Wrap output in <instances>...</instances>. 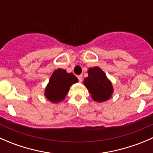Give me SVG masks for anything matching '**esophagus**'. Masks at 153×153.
I'll use <instances>...</instances> for the list:
<instances>
[{
    "label": "esophagus",
    "mask_w": 153,
    "mask_h": 153,
    "mask_svg": "<svg viewBox=\"0 0 153 153\" xmlns=\"http://www.w3.org/2000/svg\"><path fill=\"white\" fill-rule=\"evenodd\" d=\"M78 81H79V82H81V81H82V80H83V76L81 75H78Z\"/></svg>",
    "instance_id": "34e87169"
}]
</instances>
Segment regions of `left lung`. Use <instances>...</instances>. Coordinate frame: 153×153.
<instances>
[{
  "mask_svg": "<svg viewBox=\"0 0 153 153\" xmlns=\"http://www.w3.org/2000/svg\"><path fill=\"white\" fill-rule=\"evenodd\" d=\"M84 84L91 94L92 99L97 102L107 101L113 92L112 83L99 67L88 69V77L84 78Z\"/></svg>",
  "mask_w": 153,
  "mask_h": 153,
  "instance_id": "8db88e82",
  "label": "left lung"
}]
</instances>
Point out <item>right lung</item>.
<instances>
[{"instance_id":"right-lung-1","label":"right lung","mask_w":153,"mask_h":153,"mask_svg":"<svg viewBox=\"0 0 153 153\" xmlns=\"http://www.w3.org/2000/svg\"><path fill=\"white\" fill-rule=\"evenodd\" d=\"M78 81L72 73H67L65 69L54 71L45 89V96L52 103H58L65 98L69 88Z\"/></svg>"}]
</instances>
